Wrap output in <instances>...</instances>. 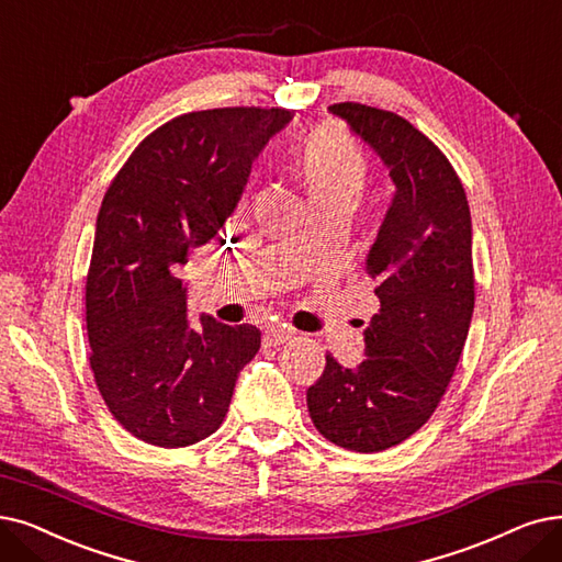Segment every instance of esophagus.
<instances>
[{
    "instance_id": "1",
    "label": "esophagus",
    "mask_w": 562,
    "mask_h": 562,
    "mask_svg": "<svg viewBox=\"0 0 562 562\" xmlns=\"http://www.w3.org/2000/svg\"><path fill=\"white\" fill-rule=\"evenodd\" d=\"M293 336H295L293 329L277 325V327H269V329L265 331V341H267L269 346H283V344H288L290 339H293Z\"/></svg>"
}]
</instances>
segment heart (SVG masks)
<instances>
[{
    "mask_svg": "<svg viewBox=\"0 0 562 562\" xmlns=\"http://www.w3.org/2000/svg\"><path fill=\"white\" fill-rule=\"evenodd\" d=\"M297 172L313 205L327 200L355 203L367 184L369 161L362 147L346 133L321 128L304 140L297 156Z\"/></svg>",
    "mask_w": 562,
    "mask_h": 562,
    "instance_id": "b5f03b06",
    "label": "heart"
}]
</instances>
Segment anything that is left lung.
<instances>
[{"label": "left lung", "mask_w": 562, "mask_h": 562, "mask_svg": "<svg viewBox=\"0 0 562 562\" xmlns=\"http://www.w3.org/2000/svg\"><path fill=\"white\" fill-rule=\"evenodd\" d=\"M390 170L396 193L367 256L380 313L364 359L331 355L306 392L316 429L350 452H383L411 438L450 385L475 308L473 223L459 175L408 120L362 103H334Z\"/></svg>", "instance_id": "8db88e82"}]
</instances>
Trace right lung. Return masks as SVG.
Masks as SVG:
<instances>
[{
  "mask_svg": "<svg viewBox=\"0 0 562 562\" xmlns=\"http://www.w3.org/2000/svg\"><path fill=\"white\" fill-rule=\"evenodd\" d=\"M290 117L187 112L151 131L103 195L85 285L89 364L112 417L143 442L170 450L212 436L260 350L254 325L203 316L193 329L177 267L218 239L251 164Z\"/></svg>",
  "mask_w": 562,
  "mask_h": 562,
  "instance_id": "obj_1",
  "label": "right lung"
}]
</instances>
